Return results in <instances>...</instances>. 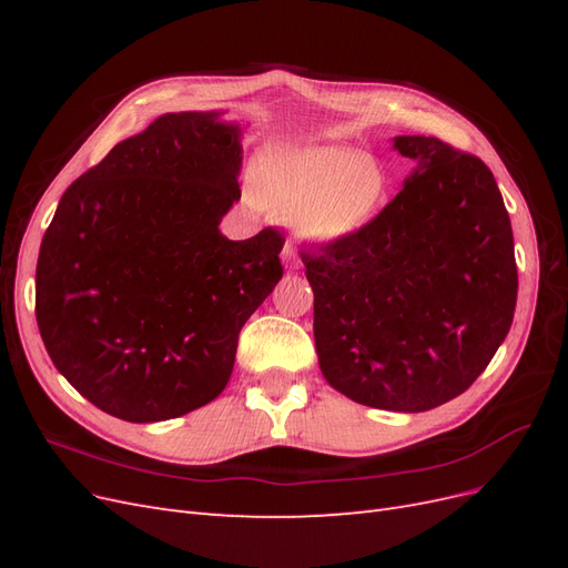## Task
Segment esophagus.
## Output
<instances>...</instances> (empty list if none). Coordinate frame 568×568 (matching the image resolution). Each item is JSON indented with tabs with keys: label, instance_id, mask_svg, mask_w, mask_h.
I'll use <instances>...</instances> for the list:
<instances>
[{
	"label": "esophagus",
	"instance_id": "1",
	"mask_svg": "<svg viewBox=\"0 0 568 568\" xmlns=\"http://www.w3.org/2000/svg\"><path fill=\"white\" fill-rule=\"evenodd\" d=\"M282 261H284V265L288 270H298L301 267V257H298V253H296V248H294V244H291V242L282 251Z\"/></svg>",
	"mask_w": 568,
	"mask_h": 568
}]
</instances>
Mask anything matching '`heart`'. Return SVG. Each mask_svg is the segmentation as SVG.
<instances>
[{"instance_id":"b5f03b06","label":"heart","mask_w":568,"mask_h":568,"mask_svg":"<svg viewBox=\"0 0 568 568\" xmlns=\"http://www.w3.org/2000/svg\"><path fill=\"white\" fill-rule=\"evenodd\" d=\"M382 165L348 146L270 149L257 168V199L294 215L296 230L334 242L359 230L382 203Z\"/></svg>"}]
</instances>
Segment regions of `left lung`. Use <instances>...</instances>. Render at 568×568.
<instances>
[{
  "instance_id": "obj_1",
  "label": "left lung",
  "mask_w": 568,
  "mask_h": 568,
  "mask_svg": "<svg viewBox=\"0 0 568 568\" xmlns=\"http://www.w3.org/2000/svg\"><path fill=\"white\" fill-rule=\"evenodd\" d=\"M393 146L415 161L400 192L367 225L301 257L324 379L359 405L424 412L488 367L519 274L490 168L438 136Z\"/></svg>"
}]
</instances>
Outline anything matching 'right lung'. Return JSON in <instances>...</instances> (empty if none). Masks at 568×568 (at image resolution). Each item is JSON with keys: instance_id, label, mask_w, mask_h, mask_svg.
I'll list each match as a JSON object with an SVG mask.
<instances>
[{"instance_id": "right-lung-1", "label": "right lung", "mask_w": 568, "mask_h": 568, "mask_svg": "<svg viewBox=\"0 0 568 568\" xmlns=\"http://www.w3.org/2000/svg\"><path fill=\"white\" fill-rule=\"evenodd\" d=\"M242 130L217 111L165 113L115 144L59 201L36 315L51 363L109 415H186L227 386L239 332L282 280L284 234L230 242Z\"/></svg>"}]
</instances>
